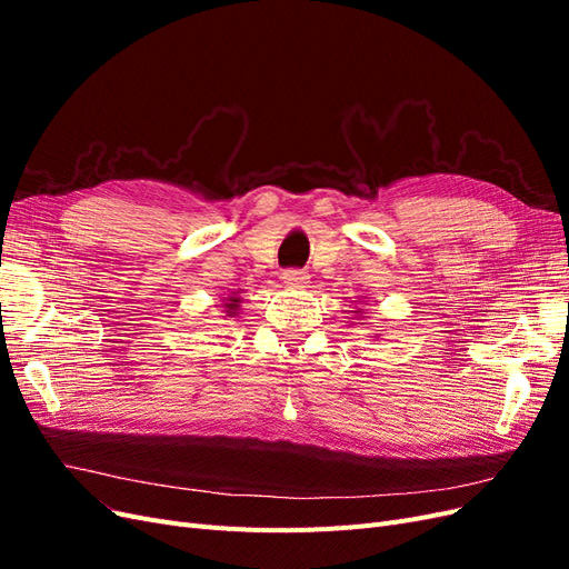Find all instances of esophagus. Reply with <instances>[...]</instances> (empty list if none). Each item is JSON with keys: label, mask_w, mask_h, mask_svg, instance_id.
I'll list each match as a JSON object with an SVG mask.
<instances>
[{"label": "esophagus", "mask_w": 569, "mask_h": 569, "mask_svg": "<svg viewBox=\"0 0 569 569\" xmlns=\"http://www.w3.org/2000/svg\"><path fill=\"white\" fill-rule=\"evenodd\" d=\"M282 280L287 287H306V272L301 270H284L282 272Z\"/></svg>", "instance_id": "obj_1"}]
</instances>
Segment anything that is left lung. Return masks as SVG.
Masks as SVG:
<instances>
[{
	"label": "left lung",
	"instance_id": "8db88e82",
	"mask_svg": "<svg viewBox=\"0 0 569 569\" xmlns=\"http://www.w3.org/2000/svg\"><path fill=\"white\" fill-rule=\"evenodd\" d=\"M351 313H353L356 318H358V316H363V308H356V311H351ZM356 318H353V320H356ZM363 318H366V316H363Z\"/></svg>",
	"mask_w": 569,
	"mask_h": 569
}]
</instances>
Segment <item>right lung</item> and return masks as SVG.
Instances as JSON below:
<instances>
[{
	"mask_svg": "<svg viewBox=\"0 0 569 569\" xmlns=\"http://www.w3.org/2000/svg\"><path fill=\"white\" fill-rule=\"evenodd\" d=\"M239 295H242V291H232V295L228 299H222V303H220L222 313H226L228 318H234L239 308H242V297Z\"/></svg>",
	"mask_w": 569,
	"mask_h": 569,
	"instance_id": "add662e5",
	"label": "right lung"
}]
</instances>
